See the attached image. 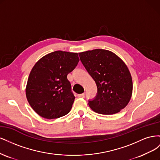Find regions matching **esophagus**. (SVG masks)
<instances>
[{"mask_svg":"<svg viewBox=\"0 0 160 160\" xmlns=\"http://www.w3.org/2000/svg\"><path fill=\"white\" fill-rule=\"evenodd\" d=\"M77 97H78V98H85V93L77 95Z\"/></svg>","mask_w":160,"mask_h":160,"instance_id":"obj_1","label":"esophagus"}]
</instances>
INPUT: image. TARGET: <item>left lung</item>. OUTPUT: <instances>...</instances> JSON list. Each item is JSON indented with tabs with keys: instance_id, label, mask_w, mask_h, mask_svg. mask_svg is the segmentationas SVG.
Wrapping results in <instances>:
<instances>
[{
	"instance_id": "obj_1",
	"label": "left lung",
	"mask_w": 160,
	"mask_h": 160,
	"mask_svg": "<svg viewBox=\"0 0 160 160\" xmlns=\"http://www.w3.org/2000/svg\"><path fill=\"white\" fill-rule=\"evenodd\" d=\"M79 55L98 88L96 96L89 99L90 108L99 114L119 112L132 94V79L126 65L113 52L105 49L82 52Z\"/></svg>"
}]
</instances>
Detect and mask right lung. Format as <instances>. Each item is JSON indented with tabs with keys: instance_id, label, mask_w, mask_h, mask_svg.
<instances>
[{
	"instance_id": "add662e5",
	"label": "right lung",
	"mask_w": 160,
	"mask_h": 160,
	"mask_svg": "<svg viewBox=\"0 0 160 160\" xmlns=\"http://www.w3.org/2000/svg\"><path fill=\"white\" fill-rule=\"evenodd\" d=\"M79 61L78 53L56 51L42 57L33 67L26 95L38 115L51 119L69 113L75 98L67 75Z\"/></svg>"
}]
</instances>
